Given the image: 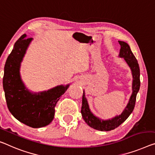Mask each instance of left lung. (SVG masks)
<instances>
[{
  "label": "left lung",
  "instance_id": "8db88e82",
  "mask_svg": "<svg viewBox=\"0 0 155 155\" xmlns=\"http://www.w3.org/2000/svg\"><path fill=\"white\" fill-rule=\"evenodd\" d=\"M119 44L120 45V50L119 56L123 58L128 66H130L132 71L133 83H132V94L130 97V101L128 102L127 107L123 113L119 116L109 120H103L95 116L90 111L87 100L85 97L84 91L82 96V104L81 109V114L82 118L87 123L88 125L94 128L95 130L100 131H110L116 129L119 125L122 124L127 119L129 116L134 110L137 94L140 88V69L138 61L136 59L134 54L132 53L130 48L127 43L124 41H118Z\"/></svg>",
  "mask_w": 155,
  "mask_h": 155
}]
</instances>
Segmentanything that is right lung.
I'll return each instance as SVG.
<instances>
[{
    "instance_id": "add662e5",
    "label": "right lung",
    "mask_w": 155,
    "mask_h": 155,
    "mask_svg": "<svg viewBox=\"0 0 155 155\" xmlns=\"http://www.w3.org/2000/svg\"><path fill=\"white\" fill-rule=\"evenodd\" d=\"M23 35L14 46L4 68L3 79L7 105L20 122L33 128L45 127L54 118V108L68 85H60L47 91L32 94L25 89L20 77L21 62L32 38Z\"/></svg>"
}]
</instances>
